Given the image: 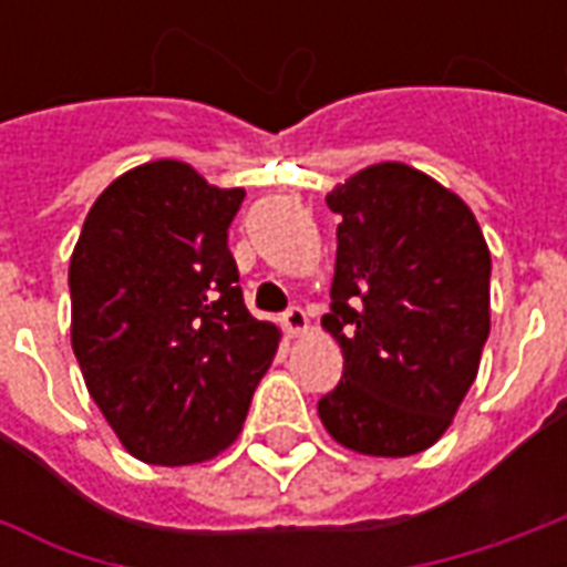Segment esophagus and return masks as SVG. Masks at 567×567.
Returning <instances> with one entry per match:
<instances>
[{"instance_id": "34e87169", "label": "esophagus", "mask_w": 567, "mask_h": 567, "mask_svg": "<svg viewBox=\"0 0 567 567\" xmlns=\"http://www.w3.org/2000/svg\"><path fill=\"white\" fill-rule=\"evenodd\" d=\"M282 328H285V333H288V337H300V333H307V328H309L307 312H303L300 307H291L282 316Z\"/></svg>"}]
</instances>
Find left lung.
<instances>
[{
  "label": "left lung",
  "instance_id": "left-lung-1",
  "mask_svg": "<svg viewBox=\"0 0 567 567\" xmlns=\"http://www.w3.org/2000/svg\"><path fill=\"white\" fill-rule=\"evenodd\" d=\"M337 224L331 312L343 380L321 425L361 455L434 446L474 385L488 337V255L474 212L406 163H373L328 194Z\"/></svg>",
  "mask_w": 567,
  "mask_h": 567
}]
</instances>
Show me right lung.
<instances>
[{"mask_svg":"<svg viewBox=\"0 0 567 567\" xmlns=\"http://www.w3.org/2000/svg\"><path fill=\"white\" fill-rule=\"evenodd\" d=\"M243 197L163 157L117 175L84 218L69 260L72 352L140 462L227 450L279 349L282 331L243 303L227 248Z\"/></svg>","mask_w":567,"mask_h":567,"instance_id":"right-lung-1","label":"right lung"}]
</instances>
